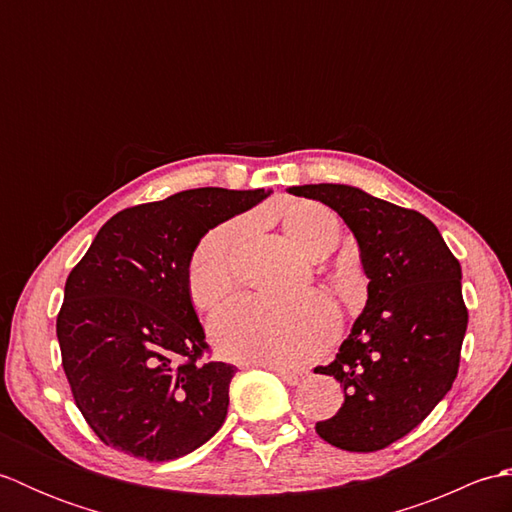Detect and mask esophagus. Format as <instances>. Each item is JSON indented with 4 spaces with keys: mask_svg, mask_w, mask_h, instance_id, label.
<instances>
[{
    "mask_svg": "<svg viewBox=\"0 0 512 512\" xmlns=\"http://www.w3.org/2000/svg\"><path fill=\"white\" fill-rule=\"evenodd\" d=\"M262 367L270 369V372H275L288 385H299L301 378H303V372H299V369H290V367H284V365H262Z\"/></svg>",
    "mask_w": 512,
    "mask_h": 512,
    "instance_id": "esophagus-1",
    "label": "esophagus"
}]
</instances>
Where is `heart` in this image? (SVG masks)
<instances>
[{"instance_id": "1", "label": "heart", "mask_w": 512, "mask_h": 512, "mask_svg": "<svg viewBox=\"0 0 512 512\" xmlns=\"http://www.w3.org/2000/svg\"><path fill=\"white\" fill-rule=\"evenodd\" d=\"M288 237L308 257L332 253L341 239V222L328 206L310 200L292 202L284 211ZM239 224L228 222L206 233L187 266V288L202 310L220 306L233 286L231 253ZM336 310L321 295L297 301L242 297L213 319V341L226 358L253 365L297 367L312 361L336 334Z\"/></svg>"}]
</instances>
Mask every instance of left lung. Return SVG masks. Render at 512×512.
<instances>
[{"label":"left lung","instance_id":"left-lung-1","mask_svg":"<svg viewBox=\"0 0 512 512\" xmlns=\"http://www.w3.org/2000/svg\"><path fill=\"white\" fill-rule=\"evenodd\" d=\"M288 191L343 217L369 279L363 314L334 361L317 367L339 380L343 405L314 429L343 451H380L416 429L458 376L469 323L460 262L418 211L345 184Z\"/></svg>","mask_w":512,"mask_h":512}]
</instances>
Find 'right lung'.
I'll return each mask as SVG.
<instances>
[{"label":"right lung","instance_id":"right-lung-1","mask_svg":"<svg viewBox=\"0 0 512 512\" xmlns=\"http://www.w3.org/2000/svg\"><path fill=\"white\" fill-rule=\"evenodd\" d=\"M266 195L204 187L129 206L72 268L57 314L61 365L105 447L167 462L222 427L237 367L204 358L187 266L209 228Z\"/></svg>","mask_w":512,"mask_h":512}]
</instances>
